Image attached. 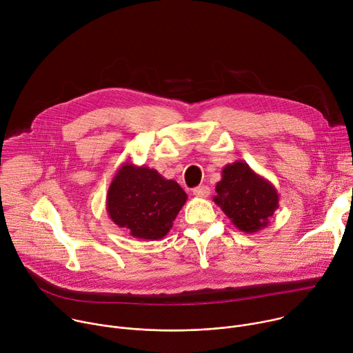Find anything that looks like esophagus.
I'll return each mask as SVG.
<instances>
[{
	"label": "esophagus",
	"mask_w": 353,
	"mask_h": 353,
	"mask_svg": "<svg viewBox=\"0 0 353 353\" xmlns=\"http://www.w3.org/2000/svg\"><path fill=\"white\" fill-rule=\"evenodd\" d=\"M210 192H211V190H210L208 185H198V187H195V188L192 190V194H194L195 196H199V198L208 196Z\"/></svg>",
	"instance_id": "esophagus-1"
}]
</instances>
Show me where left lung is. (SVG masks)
<instances>
[{
    "mask_svg": "<svg viewBox=\"0 0 353 353\" xmlns=\"http://www.w3.org/2000/svg\"><path fill=\"white\" fill-rule=\"evenodd\" d=\"M215 191L214 203L244 233H257L267 228L279 207V194L274 184L243 161L222 169Z\"/></svg>",
    "mask_w": 353,
    "mask_h": 353,
    "instance_id": "8db88e82",
    "label": "left lung"
}]
</instances>
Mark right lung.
I'll list each match as a JSON object with an SVG mask.
<instances>
[{"instance_id": "right-lung-1", "label": "right lung", "mask_w": 353, "mask_h": 353, "mask_svg": "<svg viewBox=\"0 0 353 353\" xmlns=\"http://www.w3.org/2000/svg\"><path fill=\"white\" fill-rule=\"evenodd\" d=\"M187 194L174 180L155 169L124 162L116 172L106 196L110 219L132 237L161 240L173 226Z\"/></svg>"}]
</instances>
